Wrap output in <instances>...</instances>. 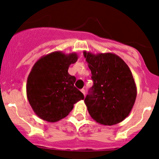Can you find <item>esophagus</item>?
Instances as JSON below:
<instances>
[{
	"instance_id": "1",
	"label": "esophagus",
	"mask_w": 159,
	"mask_h": 159,
	"mask_svg": "<svg viewBox=\"0 0 159 159\" xmlns=\"http://www.w3.org/2000/svg\"><path fill=\"white\" fill-rule=\"evenodd\" d=\"M81 92L83 93V95L85 96V94H86V90H85L84 89H81Z\"/></svg>"
}]
</instances>
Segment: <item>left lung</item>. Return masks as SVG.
Here are the masks:
<instances>
[{"label":"left lung","instance_id":"8db88e82","mask_svg":"<svg viewBox=\"0 0 159 159\" xmlns=\"http://www.w3.org/2000/svg\"><path fill=\"white\" fill-rule=\"evenodd\" d=\"M83 56L93 81L84 100L89 115L100 125L120 123L129 115L137 97L129 67L114 53L93 54L84 51Z\"/></svg>","mask_w":159,"mask_h":159}]
</instances>
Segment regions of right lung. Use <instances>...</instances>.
<instances>
[{"instance_id": "1", "label": "right lung", "mask_w": 159, "mask_h": 159, "mask_svg": "<svg viewBox=\"0 0 159 159\" xmlns=\"http://www.w3.org/2000/svg\"><path fill=\"white\" fill-rule=\"evenodd\" d=\"M76 52H53L42 56L28 76L26 93L33 111L39 118L56 122L66 117L84 96L74 86L76 77L69 74L77 61Z\"/></svg>"}]
</instances>
